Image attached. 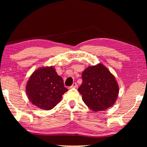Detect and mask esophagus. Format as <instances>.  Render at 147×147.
<instances>
[{
  "label": "esophagus",
  "mask_w": 147,
  "mask_h": 147,
  "mask_svg": "<svg viewBox=\"0 0 147 147\" xmlns=\"http://www.w3.org/2000/svg\"><path fill=\"white\" fill-rule=\"evenodd\" d=\"M78 86L76 83H73V85H72V86H70V88H76V87Z\"/></svg>",
  "instance_id": "obj_1"
}]
</instances>
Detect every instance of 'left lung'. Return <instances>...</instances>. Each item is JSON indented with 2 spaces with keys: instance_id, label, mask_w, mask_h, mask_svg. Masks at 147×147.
<instances>
[{
  "instance_id": "left-lung-1",
  "label": "left lung",
  "mask_w": 147,
  "mask_h": 147,
  "mask_svg": "<svg viewBox=\"0 0 147 147\" xmlns=\"http://www.w3.org/2000/svg\"><path fill=\"white\" fill-rule=\"evenodd\" d=\"M82 79L78 91L92 111H105L114 104L119 94V85L105 65L99 63L88 66L82 73Z\"/></svg>"
}]
</instances>
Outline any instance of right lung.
Wrapping results in <instances>:
<instances>
[{
  "mask_svg": "<svg viewBox=\"0 0 147 147\" xmlns=\"http://www.w3.org/2000/svg\"><path fill=\"white\" fill-rule=\"evenodd\" d=\"M67 91L63 80L54 66L37 69L29 78L26 86L30 101L37 107L46 111L54 108Z\"/></svg>",
  "mask_w": 147,
  "mask_h": 147,
  "instance_id": "right-lung-1",
  "label": "right lung"
}]
</instances>
